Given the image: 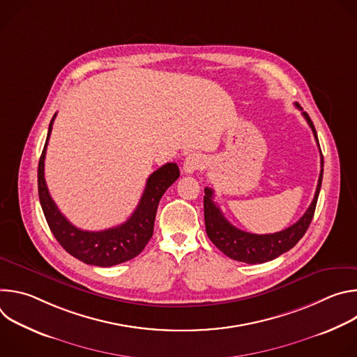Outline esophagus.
Returning a JSON list of instances; mask_svg holds the SVG:
<instances>
[{
	"instance_id": "obj_1",
	"label": "esophagus",
	"mask_w": 357,
	"mask_h": 357,
	"mask_svg": "<svg viewBox=\"0 0 357 357\" xmlns=\"http://www.w3.org/2000/svg\"><path fill=\"white\" fill-rule=\"evenodd\" d=\"M205 167V158L200 154H190L186 157L183 162V172L185 174H193L195 171H199Z\"/></svg>"
}]
</instances>
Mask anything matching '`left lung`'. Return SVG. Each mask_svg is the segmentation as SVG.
Wrapping results in <instances>:
<instances>
[{
    "mask_svg": "<svg viewBox=\"0 0 357 357\" xmlns=\"http://www.w3.org/2000/svg\"><path fill=\"white\" fill-rule=\"evenodd\" d=\"M296 107L301 109L298 105ZM302 116L310 124L314 132V137L317 139V144L319 145L317 130L314 127L312 120L305 112L302 113ZM322 176H324V157L321 152V174L318 179L317 192L310 208L296 223H294L292 226H289L282 231H277L271 234H252L234 227L223 216L219 206L213 202V189L205 188L203 208H205V225H206L208 237L222 252H225L227 257L236 261H241L247 264H261V263L277 259L282 252H287L288 250H291L302 238L305 231L308 230L315 213L317 202H318V196L322 185Z\"/></svg>",
    "mask_w": 357,
    "mask_h": 357,
    "instance_id": "1",
    "label": "left lung"
}]
</instances>
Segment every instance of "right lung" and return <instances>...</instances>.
I'll return each mask as SVG.
<instances>
[{
  "label": "right lung",
  "mask_w": 357,
  "mask_h": 357,
  "mask_svg": "<svg viewBox=\"0 0 357 357\" xmlns=\"http://www.w3.org/2000/svg\"><path fill=\"white\" fill-rule=\"evenodd\" d=\"M54 119L50 120L46 142L38 165V193L39 202L50 231L59 244L77 260L97 267H112L134 259L144 250L154 233V222L160 200L165 190L179 178V168L168 162L146 179L144 193L134 213L123 225L101 230L87 231L73 226L58 209L50 197L45 182V155L52 131Z\"/></svg>",
  "instance_id": "right-lung-1"
}]
</instances>
